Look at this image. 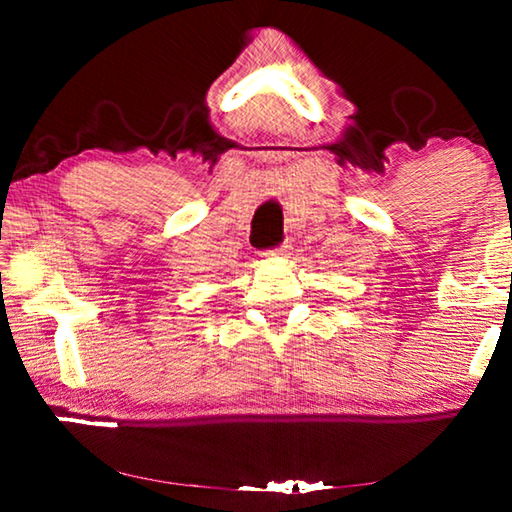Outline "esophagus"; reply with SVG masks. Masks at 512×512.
Listing matches in <instances>:
<instances>
[{"label": "esophagus", "mask_w": 512, "mask_h": 512, "mask_svg": "<svg viewBox=\"0 0 512 512\" xmlns=\"http://www.w3.org/2000/svg\"><path fill=\"white\" fill-rule=\"evenodd\" d=\"M289 255H291V244H284V246L273 248V250H264V253H262L264 259H284Z\"/></svg>", "instance_id": "1"}]
</instances>
